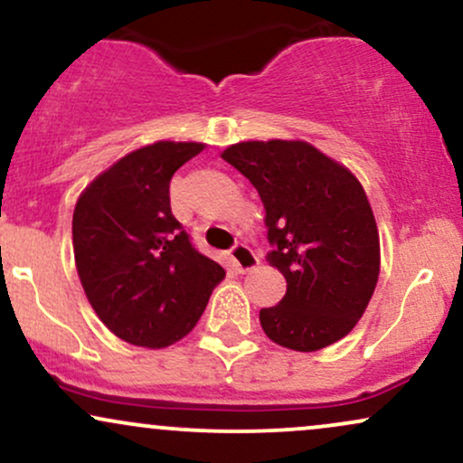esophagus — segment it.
<instances>
[{"label":"esophagus","mask_w":463,"mask_h":463,"mask_svg":"<svg viewBox=\"0 0 463 463\" xmlns=\"http://www.w3.org/2000/svg\"><path fill=\"white\" fill-rule=\"evenodd\" d=\"M231 261L235 265L237 272H250V269H254L259 265L257 254H254L246 243H237V246L231 250Z\"/></svg>","instance_id":"esophagus-1"}]
</instances>
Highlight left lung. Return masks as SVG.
<instances>
[{"instance_id":"8db88e82","label":"left lung","mask_w":463,"mask_h":463,"mask_svg":"<svg viewBox=\"0 0 463 463\" xmlns=\"http://www.w3.org/2000/svg\"><path fill=\"white\" fill-rule=\"evenodd\" d=\"M222 158L261 195L283 300L261 309L265 335L313 353L353 331L374 294L381 246L374 213L350 169L307 141H241Z\"/></svg>"}]
</instances>
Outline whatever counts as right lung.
I'll return each mask as SVG.
<instances>
[{
  "mask_svg": "<svg viewBox=\"0 0 463 463\" xmlns=\"http://www.w3.org/2000/svg\"><path fill=\"white\" fill-rule=\"evenodd\" d=\"M204 143L156 141L126 154L80 194L73 254L84 294L110 333L165 348L200 320L226 272L191 246L169 180Z\"/></svg>",
  "mask_w": 463,
  "mask_h": 463,
  "instance_id": "obj_1",
  "label": "right lung"
}]
</instances>
